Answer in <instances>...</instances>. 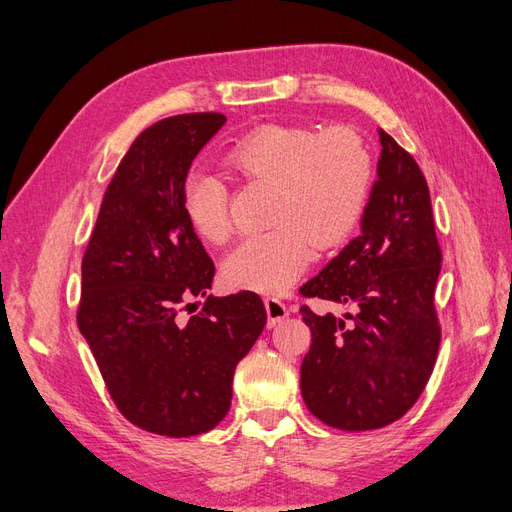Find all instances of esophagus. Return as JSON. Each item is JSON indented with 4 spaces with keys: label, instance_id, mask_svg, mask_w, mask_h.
I'll return each mask as SVG.
<instances>
[{
    "label": "esophagus",
    "instance_id": "esophagus-1",
    "mask_svg": "<svg viewBox=\"0 0 512 512\" xmlns=\"http://www.w3.org/2000/svg\"><path fill=\"white\" fill-rule=\"evenodd\" d=\"M263 304H266V312H268V327H274L289 317V308L280 300L266 298V302Z\"/></svg>",
    "mask_w": 512,
    "mask_h": 512
}]
</instances>
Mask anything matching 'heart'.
<instances>
[{"mask_svg":"<svg viewBox=\"0 0 512 512\" xmlns=\"http://www.w3.org/2000/svg\"><path fill=\"white\" fill-rule=\"evenodd\" d=\"M225 163L240 176L272 185L268 232L242 238L223 259L229 287L280 293L298 278L315 244L329 249L349 236L364 214L372 161L346 129L319 134L300 125H263L238 140ZM183 208L195 234L223 242L232 232L227 191L219 176L193 172Z\"/></svg>","mask_w":512,"mask_h":512,"instance_id":"b5f03b06","label":"heart"}]
</instances>
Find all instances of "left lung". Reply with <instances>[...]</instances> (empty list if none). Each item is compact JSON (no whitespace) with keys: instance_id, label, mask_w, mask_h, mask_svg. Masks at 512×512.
Here are the masks:
<instances>
[{"instance_id":"8db88e82","label":"left lung","mask_w":512,"mask_h":512,"mask_svg":"<svg viewBox=\"0 0 512 512\" xmlns=\"http://www.w3.org/2000/svg\"><path fill=\"white\" fill-rule=\"evenodd\" d=\"M376 161L359 236L300 287L302 295L346 306L315 315L300 370L308 410L346 432L398 421L430 381L440 327L434 310L442 253L425 178L404 148L378 129Z\"/></svg>"}]
</instances>
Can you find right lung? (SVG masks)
I'll return each instance as SVG.
<instances>
[{
    "label": "right lung",
    "instance_id": "obj_1",
    "mask_svg": "<svg viewBox=\"0 0 512 512\" xmlns=\"http://www.w3.org/2000/svg\"><path fill=\"white\" fill-rule=\"evenodd\" d=\"M225 121L197 112L144 129L82 257L80 334L123 417L159 436L204 434L227 415L238 361L268 319L257 293L208 295L214 263L183 208L191 163ZM193 297L207 302L185 318Z\"/></svg>",
    "mask_w": 512,
    "mask_h": 512
}]
</instances>
